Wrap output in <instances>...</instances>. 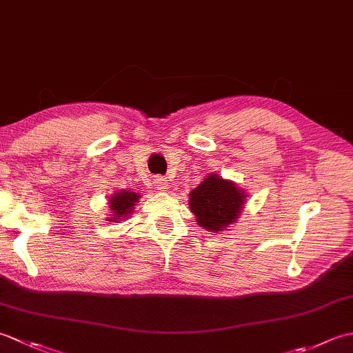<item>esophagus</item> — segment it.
Listing matches in <instances>:
<instances>
[{
    "label": "esophagus",
    "instance_id": "34e87169",
    "mask_svg": "<svg viewBox=\"0 0 353 353\" xmlns=\"http://www.w3.org/2000/svg\"><path fill=\"white\" fill-rule=\"evenodd\" d=\"M154 186L159 191H168V188H170V183H168V181L165 177H161V176H157L156 179H154Z\"/></svg>",
    "mask_w": 353,
    "mask_h": 353
}]
</instances>
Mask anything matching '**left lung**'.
<instances>
[{
    "label": "left lung",
    "instance_id": "obj_1",
    "mask_svg": "<svg viewBox=\"0 0 353 353\" xmlns=\"http://www.w3.org/2000/svg\"><path fill=\"white\" fill-rule=\"evenodd\" d=\"M245 199L247 194L243 188L214 172L190 192L188 206L200 228L220 234L236 223Z\"/></svg>",
    "mask_w": 353,
    "mask_h": 353
}]
</instances>
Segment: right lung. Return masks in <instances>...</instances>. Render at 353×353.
I'll list each match as a JSON object with an SVG mask.
<instances>
[{"instance_id": "add662e5", "label": "right lung", "mask_w": 353, "mask_h": 353, "mask_svg": "<svg viewBox=\"0 0 353 353\" xmlns=\"http://www.w3.org/2000/svg\"><path fill=\"white\" fill-rule=\"evenodd\" d=\"M141 196L134 191H127V190H119L112 194L109 197V208L110 214L106 219L109 223H119L124 221L125 219H130L132 212L134 209V205L138 203Z\"/></svg>"}]
</instances>
